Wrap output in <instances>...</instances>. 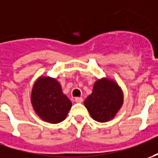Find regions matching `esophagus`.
<instances>
[{
    "instance_id": "obj_1",
    "label": "esophagus",
    "mask_w": 158,
    "mask_h": 158,
    "mask_svg": "<svg viewBox=\"0 0 158 158\" xmlns=\"http://www.w3.org/2000/svg\"><path fill=\"white\" fill-rule=\"evenodd\" d=\"M83 98L79 97V98H75V102H77V103H82L83 102Z\"/></svg>"
}]
</instances>
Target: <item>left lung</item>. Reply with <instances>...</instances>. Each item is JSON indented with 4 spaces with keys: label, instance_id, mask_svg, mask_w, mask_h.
<instances>
[{
    "label": "left lung",
    "instance_id": "8db88e82",
    "mask_svg": "<svg viewBox=\"0 0 158 158\" xmlns=\"http://www.w3.org/2000/svg\"><path fill=\"white\" fill-rule=\"evenodd\" d=\"M124 104V93L115 80L108 78L98 79L93 93L84 102L91 117L100 123L113 119Z\"/></svg>",
    "mask_w": 158,
    "mask_h": 158
}]
</instances>
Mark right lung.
I'll return each mask as SVG.
<instances>
[{
	"label": "right lung",
	"instance_id": "add662e5",
	"mask_svg": "<svg viewBox=\"0 0 158 158\" xmlns=\"http://www.w3.org/2000/svg\"><path fill=\"white\" fill-rule=\"evenodd\" d=\"M31 104L35 113L43 121L58 124L65 119L72 102L63 93L60 82L54 78L40 76L34 82Z\"/></svg>",
	"mask_w": 158,
	"mask_h": 158
}]
</instances>
